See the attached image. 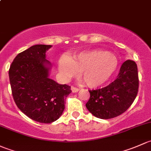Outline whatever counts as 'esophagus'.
Here are the masks:
<instances>
[{"label":"esophagus","instance_id":"1","mask_svg":"<svg viewBox=\"0 0 151 151\" xmlns=\"http://www.w3.org/2000/svg\"><path fill=\"white\" fill-rule=\"evenodd\" d=\"M71 90H72V91L73 93H76V92H78V91H79V88H77V87H75V86H72L71 87Z\"/></svg>","mask_w":151,"mask_h":151}]
</instances>
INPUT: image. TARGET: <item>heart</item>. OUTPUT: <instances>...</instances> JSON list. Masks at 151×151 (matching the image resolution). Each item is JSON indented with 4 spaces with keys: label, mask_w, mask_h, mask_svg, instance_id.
I'll use <instances>...</instances> for the list:
<instances>
[{
    "label": "heart",
    "mask_w": 151,
    "mask_h": 151,
    "mask_svg": "<svg viewBox=\"0 0 151 151\" xmlns=\"http://www.w3.org/2000/svg\"><path fill=\"white\" fill-rule=\"evenodd\" d=\"M118 65V59L114 54L92 50L81 52L70 59L63 57L58 66L63 78H71L81 73L84 84L94 88L108 81L117 70Z\"/></svg>",
    "instance_id": "b5f03b06"
}]
</instances>
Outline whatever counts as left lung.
I'll use <instances>...</instances> for the list:
<instances>
[{
    "label": "left lung",
    "instance_id": "8db88e82",
    "mask_svg": "<svg viewBox=\"0 0 151 151\" xmlns=\"http://www.w3.org/2000/svg\"><path fill=\"white\" fill-rule=\"evenodd\" d=\"M139 88L137 66L132 60L123 63L117 78L108 86L88 90L86 107L95 117L110 119L124 113L133 103Z\"/></svg>",
    "mask_w": 151,
    "mask_h": 151
}]
</instances>
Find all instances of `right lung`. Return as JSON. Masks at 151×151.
I'll return each mask as SVG.
<instances>
[{"label": "right lung", "mask_w": 151, "mask_h": 151, "mask_svg": "<svg viewBox=\"0 0 151 151\" xmlns=\"http://www.w3.org/2000/svg\"><path fill=\"white\" fill-rule=\"evenodd\" d=\"M51 45H35L19 53L9 70L12 96L18 108L29 119L49 124L65 110L70 86L59 84L49 78V62L46 52Z\"/></svg>", "instance_id": "add662e5"}]
</instances>
